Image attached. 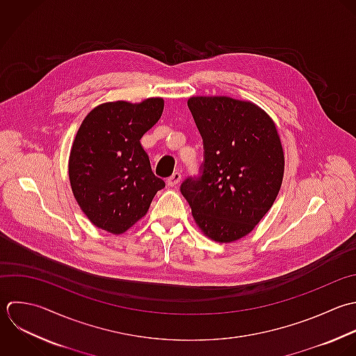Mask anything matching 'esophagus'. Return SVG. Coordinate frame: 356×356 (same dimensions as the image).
Here are the masks:
<instances>
[{
	"instance_id": "obj_1",
	"label": "esophagus",
	"mask_w": 356,
	"mask_h": 356,
	"mask_svg": "<svg viewBox=\"0 0 356 356\" xmlns=\"http://www.w3.org/2000/svg\"><path fill=\"white\" fill-rule=\"evenodd\" d=\"M180 180H181V175L179 172H175L170 177H168L166 183L169 187H176L180 183Z\"/></svg>"
}]
</instances>
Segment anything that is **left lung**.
Returning <instances> with one entry per match:
<instances>
[{"mask_svg":"<svg viewBox=\"0 0 356 356\" xmlns=\"http://www.w3.org/2000/svg\"><path fill=\"white\" fill-rule=\"evenodd\" d=\"M204 141L202 175L180 191L201 232L232 243L251 233L272 208L284 176L273 119L251 101L225 95L187 101Z\"/></svg>","mask_w":356,"mask_h":356,"instance_id":"left-lung-1","label":"left lung"}]
</instances>
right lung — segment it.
<instances>
[{
    "mask_svg": "<svg viewBox=\"0 0 356 356\" xmlns=\"http://www.w3.org/2000/svg\"><path fill=\"white\" fill-rule=\"evenodd\" d=\"M163 98L105 102L83 119L69 155V181L88 220L122 234L149 209L165 187L151 169L140 138L159 120Z\"/></svg>",
    "mask_w": 356,
    "mask_h": 356,
    "instance_id": "1",
    "label": "right lung"
}]
</instances>
